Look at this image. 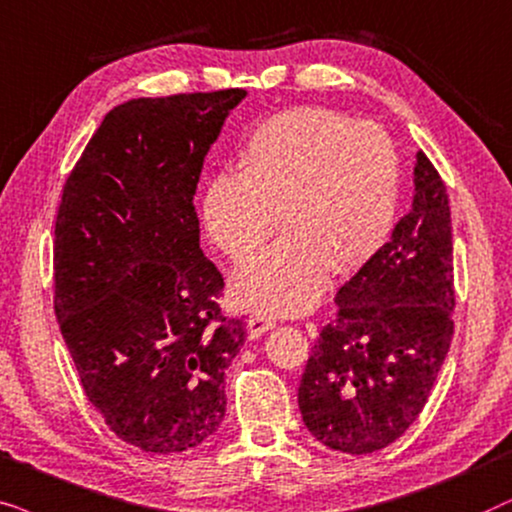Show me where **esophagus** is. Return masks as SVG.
<instances>
[{"label": "esophagus", "mask_w": 512, "mask_h": 512, "mask_svg": "<svg viewBox=\"0 0 512 512\" xmlns=\"http://www.w3.org/2000/svg\"><path fill=\"white\" fill-rule=\"evenodd\" d=\"M271 327H276V320L264 316V313H255V316H250L248 320V337L250 339H257L262 337L264 332H269Z\"/></svg>", "instance_id": "34e87169"}]
</instances>
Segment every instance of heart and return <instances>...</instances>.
<instances>
[{
    "label": "heart",
    "mask_w": 512,
    "mask_h": 512,
    "mask_svg": "<svg viewBox=\"0 0 512 512\" xmlns=\"http://www.w3.org/2000/svg\"><path fill=\"white\" fill-rule=\"evenodd\" d=\"M241 173H220L203 192V227L231 262L262 248L278 215L285 238L234 276V299L267 313H302L330 271L356 274L391 236L400 159L374 124L325 107L274 114L252 133Z\"/></svg>",
    "instance_id": "1"
}]
</instances>
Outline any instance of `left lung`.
Masks as SVG:
<instances>
[{
    "mask_svg": "<svg viewBox=\"0 0 512 512\" xmlns=\"http://www.w3.org/2000/svg\"><path fill=\"white\" fill-rule=\"evenodd\" d=\"M335 302L306 360L299 412L325 447L372 454L417 421L454 335L449 196L424 152L412 210Z\"/></svg>",
    "mask_w": 512,
    "mask_h": 512,
    "instance_id": "8db88e82",
    "label": "left lung"
}]
</instances>
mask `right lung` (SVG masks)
Masks as SVG:
<instances>
[{
  "label": "right lung",
  "mask_w": 512,
  "mask_h": 512,
  "mask_svg": "<svg viewBox=\"0 0 512 512\" xmlns=\"http://www.w3.org/2000/svg\"><path fill=\"white\" fill-rule=\"evenodd\" d=\"M243 88L114 107L65 180L53 241L60 332L81 388L128 445H201L227 410L245 325L199 245L194 194Z\"/></svg>",
  "instance_id": "1"
}]
</instances>
